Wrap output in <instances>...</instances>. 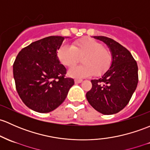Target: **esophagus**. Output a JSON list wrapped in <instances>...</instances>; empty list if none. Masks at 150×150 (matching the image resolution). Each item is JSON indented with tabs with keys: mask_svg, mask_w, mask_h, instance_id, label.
Returning <instances> with one entry per match:
<instances>
[{
	"mask_svg": "<svg viewBox=\"0 0 150 150\" xmlns=\"http://www.w3.org/2000/svg\"><path fill=\"white\" fill-rule=\"evenodd\" d=\"M82 81H83V80H81V79H75V83H82Z\"/></svg>",
	"mask_w": 150,
	"mask_h": 150,
	"instance_id": "esophagus-1",
	"label": "esophagus"
}]
</instances>
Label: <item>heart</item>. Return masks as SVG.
<instances>
[{
    "mask_svg": "<svg viewBox=\"0 0 150 150\" xmlns=\"http://www.w3.org/2000/svg\"><path fill=\"white\" fill-rule=\"evenodd\" d=\"M83 64L69 70L73 78H83L94 75L101 76L111 67L113 54L111 50L103 45L91 38H83L69 45H63L58 48L57 57L59 62L66 67H72L78 62V57Z\"/></svg>",
    "mask_w": 150,
    "mask_h": 150,
    "instance_id": "b5f03b06",
    "label": "heart"
}]
</instances>
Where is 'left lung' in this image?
<instances>
[{
	"instance_id": "8db88e82",
	"label": "left lung",
	"mask_w": 150,
	"mask_h": 150,
	"mask_svg": "<svg viewBox=\"0 0 150 150\" xmlns=\"http://www.w3.org/2000/svg\"><path fill=\"white\" fill-rule=\"evenodd\" d=\"M105 42L113 54L110 69L98 80H92V88L86 93L88 103L96 111L111 115L129 103L137 86L138 66L130 52L113 39L94 37Z\"/></svg>"
}]
</instances>
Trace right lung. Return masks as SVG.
Masks as SVG:
<instances>
[{"mask_svg":"<svg viewBox=\"0 0 150 150\" xmlns=\"http://www.w3.org/2000/svg\"><path fill=\"white\" fill-rule=\"evenodd\" d=\"M64 38L51 36L32 42L19 52L13 65L16 88L23 103L39 113L60 105L75 82L65 76L57 50Z\"/></svg>","mask_w":150,"mask_h":150,"instance_id":"obj_1","label":"right lung"}]
</instances>
